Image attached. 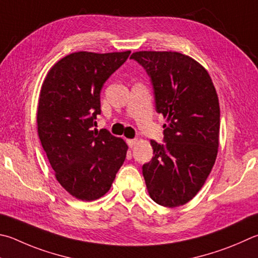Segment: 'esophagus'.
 <instances>
[{
	"label": "esophagus",
	"mask_w": 258,
	"mask_h": 258,
	"mask_svg": "<svg viewBox=\"0 0 258 258\" xmlns=\"http://www.w3.org/2000/svg\"><path fill=\"white\" fill-rule=\"evenodd\" d=\"M126 142H127V144H128V147L130 148H133L135 144H137V142H138V140H133V139H128V140H126Z\"/></svg>",
	"instance_id": "obj_1"
}]
</instances>
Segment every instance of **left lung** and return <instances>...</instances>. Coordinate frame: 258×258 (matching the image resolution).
<instances>
[{"label": "left lung", "mask_w": 258, "mask_h": 258, "mask_svg": "<svg viewBox=\"0 0 258 258\" xmlns=\"http://www.w3.org/2000/svg\"><path fill=\"white\" fill-rule=\"evenodd\" d=\"M131 58L151 80L157 113L167 118L163 141L142 167L148 191L166 208L184 205L202 188L219 148L220 106L209 73L177 51H137Z\"/></svg>", "instance_id": "1"}]
</instances>
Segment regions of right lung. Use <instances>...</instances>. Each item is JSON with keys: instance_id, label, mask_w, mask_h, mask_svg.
Masks as SVG:
<instances>
[{"instance_id": "right-lung-1", "label": "right lung", "mask_w": 258, "mask_h": 258, "mask_svg": "<svg viewBox=\"0 0 258 258\" xmlns=\"http://www.w3.org/2000/svg\"><path fill=\"white\" fill-rule=\"evenodd\" d=\"M130 54L72 53L54 64L41 86L40 142L56 179L78 200L104 196L126 158L128 147L123 139L93 126L101 113L102 86Z\"/></svg>"}]
</instances>
